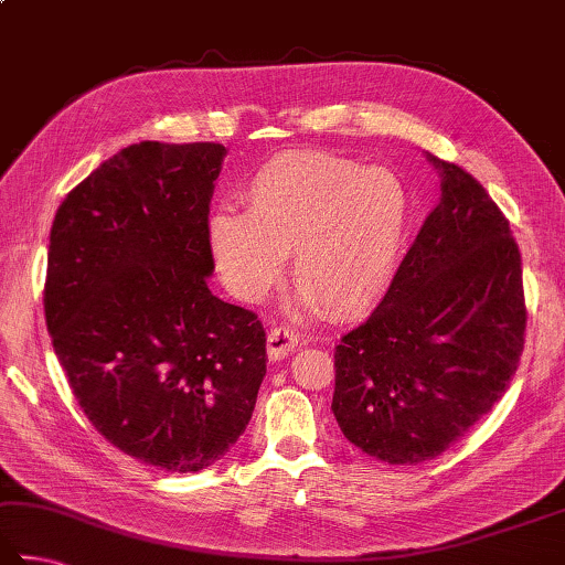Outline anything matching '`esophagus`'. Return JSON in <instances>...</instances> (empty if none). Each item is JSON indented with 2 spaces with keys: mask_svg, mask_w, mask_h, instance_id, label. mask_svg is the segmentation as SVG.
<instances>
[{
  "mask_svg": "<svg viewBox=\"0 0 565 565\" xmlns=\"http://www.w3.org/2000/svg\"><path fill=\"white\" fill-rule=\"evenodd\" d=\"M301 343V335L289 326L271 328L269 335H266V351H269L271 361H284L286 355L294 353V348Z\"/></svg>",
  "mask_w": 565,
  "mask_h": 565,
  "instance_id": "esophagus-1",
  "label": "esophagus"
}]
</instances>
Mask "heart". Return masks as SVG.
I'll use <instances>...</instances> for the list:
<instances>
[{
    "label": "heart",
    "mask_w": 565,
    "mask_h": 565,
    "mask_svg": "<svg viewBox=\"0 0 565 565\" xmlns=\"http://www.w3.org/2000/svg\"><path fill=\"white\" fill-rule=\"evenodd\" d=\"M247 212L207 222L214 266L239 301H259L281 279L286 252L301 299L335 316L373 306L393 284L407 237L405 184L328 150L279 152L242 190Z\"/></svg>",
    "instance_id": "obj_1"
}]
</instances>
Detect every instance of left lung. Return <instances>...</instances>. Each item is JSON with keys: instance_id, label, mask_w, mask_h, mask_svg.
I'll return each mask as SVG.
<instances>
[{"instance_id": "left-lung-1", "label": "left lung", "mask_w": 565, "mask_h": 565, "mask_svg": "<svg viewBox=\"0 0 565 565\" xmlns=\"http://www.w3.org/2000/svg\"><path fill=\"white\" fill-rule=\"evenodd\" d=\"M443 194L377 309L335 345L333 415L387 465H423L465 437L519 371L521 252L465 168L429 156Z\"/></svg>"}]
</instances>
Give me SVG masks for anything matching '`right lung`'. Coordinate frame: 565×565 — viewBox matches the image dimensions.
Listing matches in <instances>:
<instances>
[{
	"label": "right lung",
	"mask_w": 565,
	"mask_h": 565,
	"mask_svg": "<svg viewBox=\"0 0 565 565\" xmlns=\"http://www.w3.org/2000/svg\"><path fill=\"white\" fill-rule=\"evenodd\" d=\"M220 142L142 140L66 194L49 237L51 343L90 425L172 475L214 465L266 375L254 311L210 291Z\"/></svg>",
	"instance_id": "add662e5"
}]
</instances>
